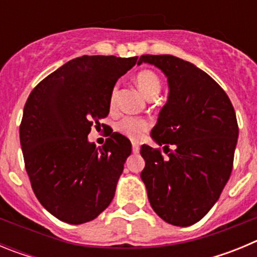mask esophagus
I'll list each match as a JSON object with an SVG mask.
<instances>
[{
    "mask_svg": "<svg viewBox=\"0 0 257 257\" xmlns=\"http://www.w3.org/2000/svg\"><path fill=\"white\" fill-rule=\"evenodd\" d=\"M139 151H140V147H139V144H138V143H133V152L134 153H139Z\"/></svg>",
    "mask_w": 257,
    "mask_h": 257,
    "instance_id": "34e87169",
    "label": "esophagus"
}]
</instances>
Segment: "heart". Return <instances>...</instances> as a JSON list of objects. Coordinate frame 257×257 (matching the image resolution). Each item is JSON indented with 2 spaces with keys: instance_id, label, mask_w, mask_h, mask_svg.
Segmentation results:
<instances>
[{
  "instance_id": "b5f03b06",
  "label": "heart",
  "mask_w": 257,
  "mask_h": 257,
  "mask_svg": "<svg viewBox=\"0 0 257 257\" xmlns=\"http://www.w3.org/2000/svg\"><path fill=\"white\" fill-rule=\"evenodd\" d=\"M135 82L148 97H154L156 95H158V92L161 91V86H162L158 74L151 69H143L138 72L135 76ZM115 91H117V87L113 88L112 95H110V103L112 104L114 103ZM149 127H151V121L148 118L126 115L117 122L115 130L121 133L122 135L127 136L128 139L139 140L149 130Z\"/></svg>"
}]
</instances>
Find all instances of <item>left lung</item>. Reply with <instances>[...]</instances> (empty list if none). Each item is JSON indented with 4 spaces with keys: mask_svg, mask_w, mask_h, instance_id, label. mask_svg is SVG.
Segmentation results:
<instances>
[{
    "mask_svg": "<svg viewBox=\"0 0 257 257\" xmlns=\"http://www.w3.org/2000/svg\"><path fill=\"white\" fill-rule=\"evenodd\" d=\"M160 68L169 79V100L152 130L165 145L143 144L142 171L154 212L166 222L189 226L205 216L230 178L238 139L234 108L206 72L172 55H143L138 64ZM170 145H175L171 151Z\"/></svg>",
    "mask_w": 257,
    "mask_h": 257,
    "instance_id": "obj_1",
    "label": "left lung"
}]
</instances>
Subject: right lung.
<instances>
[{
	"instance_id": "obj_1",
	"label": "right lung",
	"mask_w": 257,
	"mask_h": 257,
	"mask_svg": "<svg viewBox=\"0 0 257 257\" xmlns=\"http://www.w3.org/2000/svg\"><path fill=\"white\" fill-rule=\"evenodd\" d=\"M138 56L83 55L36 86L24 105L20 145L32 189L51 215L68 224L97 217L114 197L131 143L110 134L101 148L87 142L105 118L117 79Z\"/></svg>"
}]
</instances>
